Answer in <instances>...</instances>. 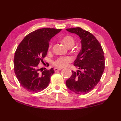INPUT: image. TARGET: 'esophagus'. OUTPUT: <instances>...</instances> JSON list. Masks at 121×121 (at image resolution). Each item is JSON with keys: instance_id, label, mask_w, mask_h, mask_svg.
<instances>
[{"instance_id": "1", "label": "esophagus", "mask_w": 121, "mask_h": 121, "mask_svg": "<svg viewBox=\"0 0 121 121\" xmlns=\"http://www.w3.org/2000/svg\"><path fill=\"white\" fill-rule=\"evenodd\" d=\"M61 69H62L61 68H54V71H55V72H57V71H60V70H61Z\"/></svg>"}]
</instances>
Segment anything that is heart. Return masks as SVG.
I'll use <instances>...</instances> for the list:
<instances>
[{
  "label": "heart",
  "mask_w": 121,
  "mask_h": 121,
  "mask_svg": "<svg viewBox=\"0 0 121 121\" xmlns=\"http://www.w3.org/2000/svg\"><path fill=\"white\" fill-rule=\"evenodd\" d=\"M60 41L68 48H71L73 46L75 43L74 38L71 36L66 35L60 38ZM52 47V43H51L49 45V49L51 50ZM72 61V59L70 57H60L54 61L53 65L56 67L63 68L67 66L69 63Z\"/></svg>",
  "instance_id": "b5f03b06"
}]
</instances>
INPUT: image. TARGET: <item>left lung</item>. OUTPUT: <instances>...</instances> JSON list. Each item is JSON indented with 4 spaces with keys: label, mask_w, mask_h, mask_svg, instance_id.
<instances>
[{
    "label": "left lung",
    "mask_w": 121,
    "mask_h": 121,
    "mask_svg": "<svg viewBox=\"0 0 121 121\" xmlns=\"http://www.w3.org/2000/svg\"><path fill=\"white\" fill-rule=\"evenodd\" d=\"M66 30L80 37L82 47L74 61V66L81 70L72 71L66 84L77 94H86L97 85L103 75L105 67L104 51L97 39L90 32L80 27Z\"/></svg>",
    "instance_id": "obj_1"
}]
</instances>
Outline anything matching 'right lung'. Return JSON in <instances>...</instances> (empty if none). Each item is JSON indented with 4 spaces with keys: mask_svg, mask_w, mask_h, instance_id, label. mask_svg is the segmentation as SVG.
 I'll return each mask as SVG.
<instances>
[{
    "mask_svg": "<svg viewBox=\"0 0 121 121\" xmlns=\"http://www.w3.org/2000/svg\"><path fill=\"white\" fill-rule=\"evenodd\" d=\"M61 29L44 28L37 29L25 37L15 52L14 70L18 82L31 93H38L49 85L53 68L40 71L38 64L43 63L47 54L49 42ZM47 65V67H48Z\"/></svg>",
    "mask_w": 121,
    "mask_h": 121,
    "instance_id": "obj_1",
    "label": "right lung"
}]
</instances>
